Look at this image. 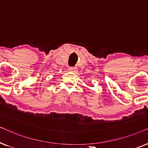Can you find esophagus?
Instances as JSON below:
<instances>
[{"label": "esophagus", "mask_w": 148, "mask_h": 148, "mask_svg": "<svg viewBox=\"0 0 148 148\" xmlns=\"http://www.w3.org/2000/svg\"><path fill=\"white\" fill-rule=\"evenodd\" d=\"M69 71H71V72H74V73H76L77 72V68L75 67H69Z\"/></svg>", "instance_id": "1"}]
</instances>
